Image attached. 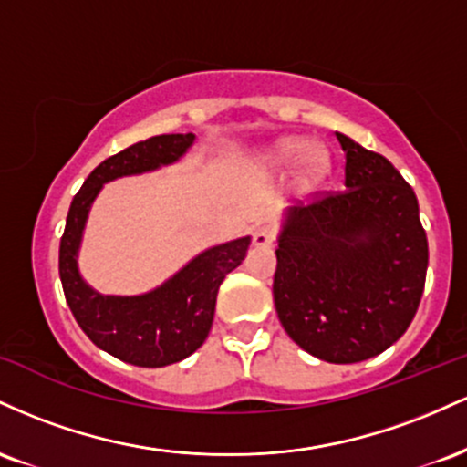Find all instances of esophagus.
Masks as SVG:
<instances>
[{
    "label": "esophagus",
    "mask_w": 467,
    "mask_h": 467,
    "mask_svg": "<svg viewBox=\"0 0 467 467\" xmlns=\"http://www.w3.org/2000/svg\"><path fill=\"white\" fill-rule=\"evenodd\" d=\"M275 230L272 228H256L254 234H252V244H254V248H270L272 244H275Z\"/></svg>",
    "instance_id": "34e87169"
}]
</instances>
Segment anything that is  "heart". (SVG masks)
<instances>
[{
	"label": "heart",
	"mask_w": 467,
	"mask_h": 467,
	"mask_svg": "<svg viewBox=\"0 0 467 467\" xmlns=\"http://www.w3.org/2000/svg\"><path fill=\"white\" fill-rule=\"evenodd\" d=\"M301 160L298 178L305 186H316L327 178L331 169L329 153L320 147H309L307 140L301 138H285L272 144L264 153V164L272 171H287Z\"/></svg>",
	"instance_id": "1"
}]
</instances>
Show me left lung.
Masks as SVG:
<instances>
[{"instance_id":"obj_1","label":"left lung","mask_w":467,"mask_h":467,"mask_svg":"<svg viewBox=\"0 0 467 467\" xmlns=\"http://www.w3.org/2000/svg\"><path fill=\"white\" fill-rule=\"evenodd\" d=\"M345 191L283 213L275 305L287 336L334 364L368 360L415 318L428 239L415 191L384 155L336 133Z\"/></svg>"}]
</instances>
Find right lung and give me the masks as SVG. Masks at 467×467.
Returning a JSON list of instances; mask_svg holds the SVG:
<instances>
[{"mask_svg":"<svg viewBox=\"0 0 467 467\" xmlns=\"http://www.w3.org/2000/svg\"><path fill=\"white\" fill-rule=\"evenodd\" d=\"M192 142V133L153 136L100 162L74 195L61 237L58 275L78 327L99 349L136 367H166L200 349L211 331L219 285L245 259L250 237L206 248L149 292L116 296L96 292L80 275L85 223L107 182L175 164Z\"/></svg>","mask_w":467,"mask_h":467,"instance_id":"1","label":"right lung"}]
</instances>
